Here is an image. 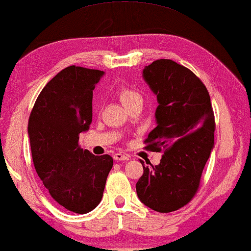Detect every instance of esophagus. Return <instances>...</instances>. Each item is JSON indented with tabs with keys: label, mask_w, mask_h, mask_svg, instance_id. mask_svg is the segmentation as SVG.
<instances>
[{
	"label": "esophagus",
	"mask_w": 251,
	"mask_h": 251,
	"mask_svg": "<svg viewBox=\"0 0 251 251\" xmlns=\"http://www.w3.org/2000/svg\"><path fill=\"white\" fill-rule=\"evenodd\" d=\"M130 159V156L128 154L125 153H115L114 154V160L116 161H128Z\"/></svg>",
	"instance_id": "1"
}]
</instances>
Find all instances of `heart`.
I'll return each instance as SVG.
<instances>
[{
	"label": "heart",
	"instance_id": "b5f03b06",
	"mask_svg": "<svg viewBox=\"0 0 251 251\" xmlns=\"http://www.w3.org/2000/svg\"><path fill=\"white\" fill-rule=\"evenodd\" d=\"M118 97L126 107H128L129 105H131L132 102L137 100H143L142 95L138 91H136L135 89L126 87V85H122V87L119 88Z\"/></svg>",
	"mask_w": 251,
	"mask_h": 251
}]
</instances>
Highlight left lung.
<instances>
[{
  "instance_id": "8db88e82",
  "label": "left lung",
  "mask_w": 251,
  "mask_h": 251,
  "mask_svg": "<svg viewBox=\"0 0 251 251\" xmlns=\"http://www.w3.org/2000/svg\"><path fill=\"white\" fill-rule=\"evenodd\" d=\"M143 75L156 95L157 126L144 140L145 149L163 152L160 164L145 167L136 184L139 200L157 212L186 205L200 186L214 147L215 115L210 96L191 70L171 59H157Z\"/></svg>"
}]
</instances>
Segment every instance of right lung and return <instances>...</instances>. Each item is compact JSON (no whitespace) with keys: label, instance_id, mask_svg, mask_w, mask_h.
Segmentation results:
<instances>
[{"label":"right lung","instance_id":"right-lung-1","mask_svg":"<svg viewBox=\"0 0 251 251\" xmlns=\"http://www.w3.org/2000/svg\"><path fill=\"white\" fill-rule=\"evenodd\" d=\"M104 72L68 66L40 92L28 120L35 170L51 198L75 214H87L101 201L113 167L111 155L81 149L80 133L92 121V90Z\"/></svg>","mask_w":251,"mask_h":251}]
</instances>
